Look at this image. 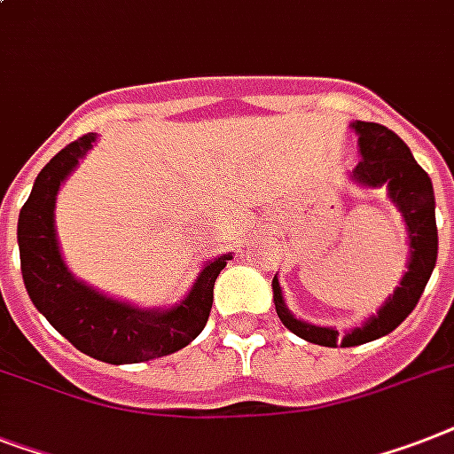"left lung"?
I'll list each match as a JSON object with an SVG mask.
<instances>
[{
  "label": "left lung",
  "instance_id": "1",
  "mask_svg": "<svg viewBox=\"0 0 454 454\" xmlns=\"http://www.w3.org/2000/svg\"><path fill=\"white\" fill-rule=\"evenodd\" d=\"M352 128L359 132L361 149L355 179L366 186L387 184L389 198L406 219L408 238H411V263H408L406 278L401 279V286H396L392 298L364 326L349 331L340 340L342 348H355V345H364V342L392 333L415 310L429 282L431 270L436 265L438 254L436 215H434L436 202H434V186H431L429 175L412 158L406 142L389 128L380 123H364V121H356ZM272 291H275V310L286 329L315 345H324V348L338 345V331L305 324L286 310L278 278L272 279Z\"/></svg>",
  "mask_w": 454,
  "mask_h": 454
}]
</instances>
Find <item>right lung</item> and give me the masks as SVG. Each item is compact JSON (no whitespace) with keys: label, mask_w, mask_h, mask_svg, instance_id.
<instances>
[{"label":"right lung","mask_w":454,"mask_h":454,"mask_svg":"<svg viewBox=\"0 0 454 454\" xmlns=\"http://www.w3.org/2000/svg\"><path fill=\"white\" fill-rule=\"evenodd\" d=\"M88 132L67 144L39 172L18 219V247L25 289L32 303L74 348L106 364H139L172 355L198 338L209 319L215 282L233 256L226 254L202 268L200 278L182 303L146 312L102 296L81 285L65 268L53 226L55 193L79 158L93 146Z\"/></svg>","instance_id":"1"}]
</instances>
